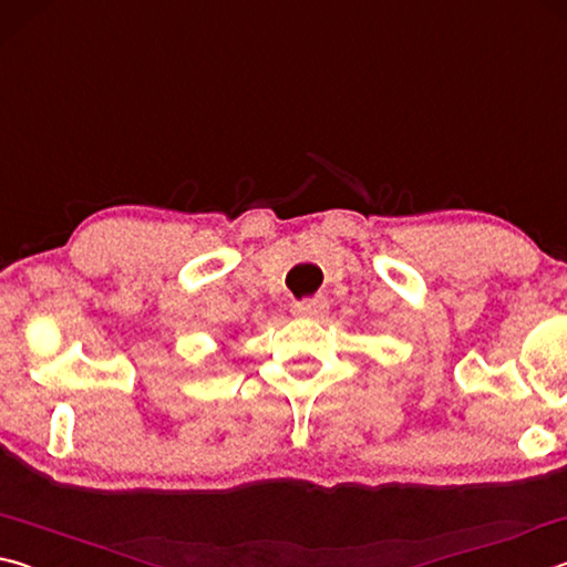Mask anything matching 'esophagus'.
Returning a JSON list of instances; mask_svg holds the SVG:
<instances>
[{"label": "esophagus", "mask_w": 567, "mask_h": 567, "mask_svg": "<svg viewBox=\"0 0 567 567\" xmlns=\"http://www.w3.org/2000/svg\"><path fill=\"white\" fill-rule=\"evenodd\" d=\"M328 310V300L322 295L318 297H305V300L292 302V315L297 318H320Z\"/></svg>", "instance_id": "esophagus-1"}]
</instances>
